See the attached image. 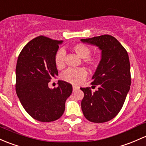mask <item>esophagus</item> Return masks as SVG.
Listing matches in <instances>:
<instances>
[{"label": "esophagus", "instance_id": "34e87169", "mask_svg": "<svg viewBox=\"0 0 146 146\" xmlns=\"http://www.w3.org/2000/svg\"><path fill=\"white\" fill-rule=\"evenodd\" d=\"M73 88V92H74V91H76V90H77L79 88H78V87H76V86H73V88Z\"/></svg>", "mask_w": 146, "mask_h": 146}]
</instances>
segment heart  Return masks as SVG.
I'll return each instance as SVG.
<instances>
[{
	"label": "heart",
	"instance_id": "1",
	"mask_svg": "<svg viewBox=\"0 0 146 146\" xmlns=\"http://www.w3.org/2000/svg\"><path fill=\"white\" fill-rule=\"evenodd\" d=\"M72 50L81 58L84 59V62L91 67H96L98 62V59L96 57L89 56L91 49L84 43H76L72 46ZM65 52L63 50L57 52L55 57V65L58 68L61 69L64 67V58ZM87 76V72L84 68H70L62 73V80L72 84L82 83Z\"/></svg>",
	"mask_w": 146,
	"mask_h": 146
}]
</instances>
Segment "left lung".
<instances>
[{
  "label": "left lung",
  "mask_w": 146,
  "mask_h": 146,
  "mask_svg": "<svg viewBox=\"0 0 146 146\" xmlns=\"http://www.w3.org/2000/svg\"><path fill=\"white\" fill-rule=\"evenodd\" d=\"M80 40L96 46L101 51L100 60L91 78L92 86H98V88L92 92L89 88H80L84 94L82 112L90 121L106 122L119 113L130 89L128 53L112 36L103 35Z\"/></svg>",
  "instance_id": "8db88e82"
}]
</instances>
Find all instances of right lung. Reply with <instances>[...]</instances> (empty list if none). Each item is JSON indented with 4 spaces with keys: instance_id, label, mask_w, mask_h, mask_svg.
<instances>
[{
    "instance_id": "1",
    "label": "right lung",
    "mask_w": 146,
    "mask_h": 146,
    "mask_svg": "<svg viewBox=\"0 0 146 146\" xmlns=\"http://www.w3.org/2000/svg\"><path fill=\"white\" fill-rule=\"evenodd\" d=\"M62 43L40 36L30 40L18 57L16 93L27 112L42 122L60 117L72 92V86L61 80L57 88L48 87L50 79L58 75L55 57Z\"/></svg>"
}]
</instances>
